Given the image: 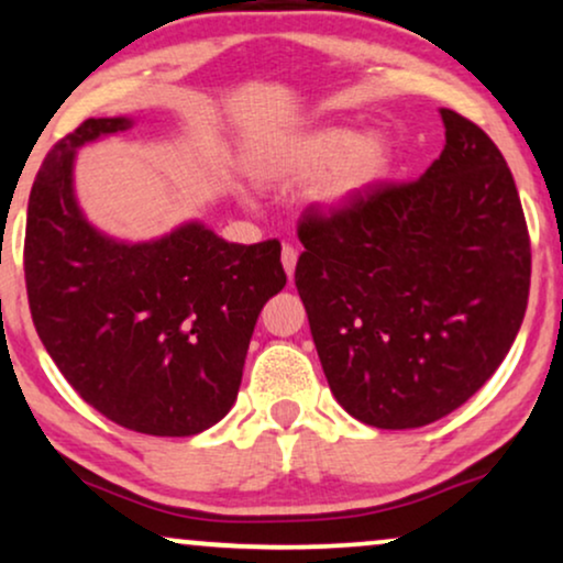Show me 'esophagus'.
Returning a JSON list of instances; mask_svg holds the SVG:
<instances>
[{
  "label": "esophagus",
  "mask_w": 563,
  "mask_h": 563,
  "mask_svg": "<svg viewBox=\"0 0 563 563\" xmlns=\"http://www.w3.org/2000/svg\"><path fill=\"white\" fill-rule=\"evenodd\" d=\"M280 262H283V269H286L288 277H294V269H296V262H298V252L290 244L283 246L280 252Z\"/></svg>",
  "instance_id": "34e87169"
}]
</instances>
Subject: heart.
<instances>
[{
  "label": "heart",
  "mask_w": 563,
  "mask_h": 563,
  "mask_svg": "<svg viewBox=\"0 0 563 563\" xmlns=\"http://www.w3.org/2000/svg\"><path fill=\"white\" fill-rule=\"evenodd\" d=\"M387 161L389 147L379 134L353 137L345 126H322L262 158L257 176L273 184H288L311 179L330 168L319 181L317 197L324 202H343L379 179Z\"/></svg>",
  "instance_id": "heart-1"
}]
</instances>
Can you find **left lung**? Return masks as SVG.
<instances>
[{"label": "left lung", "instance_id": "1", "mask_svg": "<svg viewBox=\"0 0 563 563\" xmlns=\"http://www.w3.org/2000/svg\"><path fill=\"white\" fill-rule=\"evenodd\" d=\"M416 181L374 184L298 220L296 288L330 389L376 429H418L494 376L530 296V236L494 140L441 109Z\"/></svg>", "mask_w": 563, "mask_h": 563}]
</instances>
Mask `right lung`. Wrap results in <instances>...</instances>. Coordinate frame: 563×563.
<instances>
[{
    "label": "right lung",
    "instance_id": "obj_1",
    "mask_svg": "<svg viewBox=\"0 0 563 563\" xmlns=\"http://www.w3.org/2000/svg\"><path fill=\"white\" fill-rule=\"evenodd\" d=\"M130 119H85L48 151L27 199L25 288L41 343L109 421L151 437L216 426L239 395L254 324L286 286L280 241L229 244L187 223L124 244L82 218L75 151Z\"/></svg>",
    "mask_w": 563,
    "mask_h": 563
}]
</instances>
